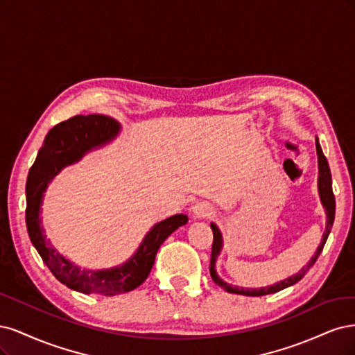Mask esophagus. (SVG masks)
Here are the masks:
<instances>
[{"mask_svg": "<svg viewBox=\"0 0 355 355\" xmlns=\"http://www.w3.org/2000/svg\"><path fill=\"white\" fill-rule=\"evenodd\" d=\"M193 214L196 218H207V216H211L214 214V209L209 203L199 202L193 207Z\"/></svg>", "mask_w": 355, "mask_h": 355, "instance_id": "esophagus-1", "label": "esophagus"}]
</instances>
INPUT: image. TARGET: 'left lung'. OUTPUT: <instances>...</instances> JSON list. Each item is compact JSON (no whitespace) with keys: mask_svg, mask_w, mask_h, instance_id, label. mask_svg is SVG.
Returning a JSON list of instances; mask_svg holds the SVG:
<instances>
[{"mask_svg":"<svg viewBox=\"0 0 355 355\" xmlns=\"http://www.w3.org/2000/svg\"><path fill=\"white\" fill-rule=\"evenodd\" d=\"M315 147H317V155H318V193H320V199H322V203L323 207L326 209V215H327V224H326V232L323 234V240L322 243H320V246L317 248L315 250V255L311 258V261L308 262V264L298 272L295 274V276L286 279L280 283H276L272 286H268V288H261V289H245V288H239V286H232L228 284L225 282H223L218 274H216L215 271V259L216 257H218L220 250L223 248V239H221V233L218 230V227H216L215 224H211V228H212V233H214V242H212V252H211V264H209V272H211V277L212 280L220 286V288H223L224 291L227 292H232V293H237V295H248V296H264V295H270V293H276V292H280L286 288H289V286L295 284L296 282H300L304 276L305 272L310 270L314 262L317 261V258L320 257V254H322V250L324 248V243L326 240L329 237V233L331 230V225H334V221H335V194H334V190H331V175H330V168H329V164H327V159L326 156L323 155V150L322 147H320L318 141H315Z\"/></svg>","mask_w":355,"mask_h":355,"instance_id":"1","label":"left lung"}]
</instances>
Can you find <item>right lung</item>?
Masks as SVG:
<instances>
[{
  "mask_svg": "<svg viewBox=\"0 0 355 355\" xmlns=\"http://www.w3.org/2000/svg\"><path fill=\"white\" fill-rule=\"evenodd\" d=\"M118 130L116 121L105 115H76L60 122L45 137L26 181V227L31 242L53 276L69 289L81 293L115 296L139 288L150 274L157 250L166 237L189 221L187 215L178 214L156 224L127 264L110 270L78 268L51 246L41 227L42 193L62 168L79 161L89 148L113 139Z\"/></svg>",
  "mask_w": 355,
  "mask_h": 355,
  "instance_id": "add662e5",
  "label": "right lung"
}]
</instances>
